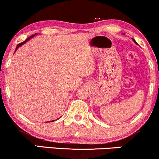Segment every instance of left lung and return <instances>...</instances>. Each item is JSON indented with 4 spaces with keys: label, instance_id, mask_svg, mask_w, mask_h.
Wrapping results in <instances>:
<instances>
[{
    "label": "left lung",
    "instance_id": "1",
    "mask_svg": "<svg viewBox=\"0 0 159 159\" xmlns=\"http://www.w3.org/2000/svg\"><path fill=\"white\" fill-rule=\"evenodd\" d=\"M132 40H133V42H135V44H137V42H135V39H132Z\"/></svg>",
    "mask_w": 159,
    "mask_h": 159
}]
</instances>
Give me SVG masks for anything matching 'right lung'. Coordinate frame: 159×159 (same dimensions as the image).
I'll use <instances>...</instances> for the list:
<instances>
[{
    "instance_id": "obj_1",
    "label": "right lung",
    "mask_w": 159,
    "mask_h": 159,
    "mask_svg": "<svg viewBox=\"0 0 159 159\" xmlns=\"http://www.w3.org/2000/svg\"><path fill=\"white\" fill-rule=\"evenodd\" d=\"M36 34H37V33H35V34H34V35H31V36L28 37V38H27V39H26V40H25V41H24V42H21V43H19V44H18V45H17V47H16V50H17V49H18V48H19V47H20V46H21V45H23V44H25V43H26V42H27L28 40H30V39H32V38H33V37H34V36H35V35H36ZM53 121H54V120H51V121H50V122H53Z\"/></svg>"
}]
</instances>
